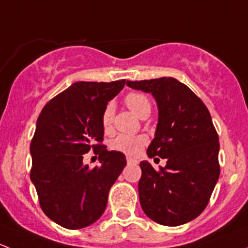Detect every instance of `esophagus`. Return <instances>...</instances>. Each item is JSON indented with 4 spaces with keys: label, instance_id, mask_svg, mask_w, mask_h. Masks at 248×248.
Instances as JSON below:
<instances>
[{
    "label": "esophagus",
    "instance_id": "obj_1",
    "mask_svg": "<svg viewBox=\"0 0 248 248\" xmlns=\"http://www.w3.org/2000/svg\"><path fill=\"white\" fill-rule=\"evenodd\" d=\"M127 163L128 164H137L138 163V161H137V159H134V158H132V157H127Z\"/></svg>",
    "mask_w": 248,
    "mask_h": 248
}]
</instances>
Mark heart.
Segmentation results:
<instances>
[{"label":"heart","instance_id":"heart-1","mask_svg":"<svg viewBox=\"0 0 248 248\" xmlns=\"http://www.w3.org/2000/svg\"><path fill=\"white\" fill-rule=\"evenodd\" d=\"M124 104L139 117H144L151 111V102L146 94L141 92H131L124 97ZM114 104L108 103L102 112V126L106 131L111 129L114 121ZM147 139L142 136H128L120 134L110 142V149L128 156H137L141 152L142 147L146 145Z\"/></svg>","mask_w":248,"mask_h":248}]
</instances>
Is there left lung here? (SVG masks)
I'll return each mask as SVG.
<instances>
[{
  "label": "left lung",
  "instance_id": "obj_1",
  "mask_svg": "<svg viewBox=\"0 0 248 248\" xmlns=\"http://www.w3.org/2000/svg\"><path fill=\"white\" fill-rule=\"evenodd\" d=\"M127 85L156 98L158 124L147 156L167 159L159 170L140 162V205L159 224L187 223L204 211L219 177V141L211 115L202 99L174 78Z\"/></svg>",
  "mask_w": 248,
  "mask_h": 248
}]
</instances>
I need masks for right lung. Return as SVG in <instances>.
I'll use <instances>...</instances> for the list:
<instances>
[{"instance_id": "1", "label": "right lung", "mask_w": 248, "mask_h": 248, "mask_svg": "<svg viewBox=\"0 0 248 248\" xmlns=\"http://www.w3.org/2000/svg\"><path fill=\"white\" fill-rule=\"evenodd\" d=\"M126 80L77 81L44 106L32 138L31 181L39 205L55 223L80 229L103 215L111 186L126 166V157L103 145L104 107ZM93 149L101 166L82 164Z\"/></svg>"}]
</instances>
